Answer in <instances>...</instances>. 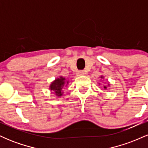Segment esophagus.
<instances>
[{"label": "esophagus", "mask_w": 148, "mask_h": 148, "mask_svg": "<svg viewBox=\"0 0 148 148\" xmlns=\"http://www.w3.org/2000/svg\"><path fill=\"white\" fill-rule=\"evenodd\" d=\"M84 71H78L77 75L81 76V75H84Z\"/></svg>", "instance_id": "34e87169"}]
</instances>
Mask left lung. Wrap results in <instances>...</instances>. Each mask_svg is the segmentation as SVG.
Wrapping results in <instances>:
<instances>
[{
	"instance_id": "8db88e82",
	"label": "left lung",
	"mask_w": 148,
	"mask_h": 148,
	"mask_svg": "<svg viewBox=\"0 0 148 148\" xmlns=\"http://www.w3.org/2000/svg\"><path fill=\"white\" fill-rule=\"evenodd\" d=\"M103 88H106V86H104V87H103Z\"/></svg>"
}]
</instances>
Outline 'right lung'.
Wrapping results in <instances>:
<instances>
[{
	"mask_svg": "<svg viewBox=\"0 0 148 148\" xmlns=\"http://www.w3.org/2000/svg\"><path fill=\"white\" fill-rule=\"evenodd\" d=\"M65 84V79L64 78H62V76H60V79H56L51 84L50 89L51 90H54L58 96H61L62 95V93H61V90L63 88L64 85Z\"/></svg>",
	"mask_w": 148,
	"mask_h": 148,
	"instance_id": "add662e5",
	"label": "right lung"
}]
</instances>
